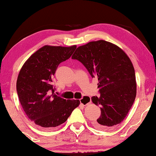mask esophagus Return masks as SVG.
Returning a JSON list of instances; mask_svg holds the SVG:
<instances>
[{
	"label": "esophagus",
	"instance_id": "esophagus-1",
	"mask_svg": "<svg viewBox=\"0 0 156 156\" xmlns=\"http://www.w3.org/2000/svg\"><path fill=\"white\" fill-rule=\"evenodd\" d=\"M80 101V103L82 105H87L90 104V103L91 102V99H90V98H89V97L85 96V97H84L83 98H81Z\"/></svg>",
	"mask_w": 156,
	"mask_h": 156
}]
</instances>
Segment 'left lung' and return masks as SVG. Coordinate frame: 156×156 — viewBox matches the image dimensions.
<instances>
[{
	"instance_id": "obj_1",
	"label": "left lung",
	"mask_w": 156,
	"mask_h": 156,
	"mask_svg": "<svg viewBox=\"0 0 156 156\" xmlns=\"http://www.w3.org/2000/svg\"><path fill=\"white\" fill-rule=\"evenodd\" d=\"M72 58L98 79L100 96L92 97V101L100 106L101 115L94 126L106 130L120 124L136 97L135 69L128 56L115 44L98 40L79 46Z\"/></svg>"
}]
</instances>
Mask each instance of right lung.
I'll list each match as a JSON object with an SVG mask.
<instances>
[{"label":"right lung","mask_w":156,"mask_h":156,"mask_svg":"<svg viewBox=\"0 0 156 156\" xmlns=\"http://www.w3.org/2000/svg\"><path fill=\"white\" fill-rule=\"evenodd\" d=\"M76 45H45L22 66L16 90L22 108L38 127L51 129L65 122L80 105L79 100H65L54 94L52 77L61 62L70 58Z\"/></svg>","instance_id":"1"}]
</instances>
